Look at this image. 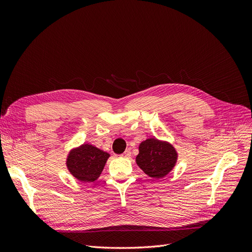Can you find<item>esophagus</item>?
<instances>
[{
	"label": "esophagus",
	"mask_w": 252,
	"mask_h": 252,
	"mask_svg": "<svg viewBox=\"0 0 252 252\" xmlns=\"http://www.w3.org/2000/svg\"><path fill=\"white\" fill-rule=\"evenodd\" d=\"M122 157L123 158H129L131 157V151L130 150H126L123 155H122Z\"/></svg>",
	"instance_id": "esophagus-1"
}]
</instances>
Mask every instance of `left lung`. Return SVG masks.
Masks as SVG:
<instances>
[{
  "instance_id": "8db88e82",
  "label": "left lung",
  "mask_w": 252,
  "mask_h": 252,
  "mask_svg": "<svg viewBox=\"0 0 252 252\" xmlns=\"http://www.w3.org/2000/svg\"><path fill=\"white\" fill-rule=\"evenodd\" d=\"M178 161V152L166 141L150 138L143 141L139 146V155L135 162L148 177L162 179L166 177Z\"/></svg>"
}]
</instances>
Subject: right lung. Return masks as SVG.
<instances>
[{"mask_svg":"<svg viewBox=\"0 0 252 252\" xmlns=\"http://www.w3.org/2000/svg\"><path fill=\"white\" fill-rule=\"evenodd\" d=\"M109 154L94 145L83 144L69 151L66 166L74 179L83 183H93L100 177Z\"/></svg>","mask_w":252,"mask_h":252,"instance_id":"1","label":"right lung"}]
</instances>
